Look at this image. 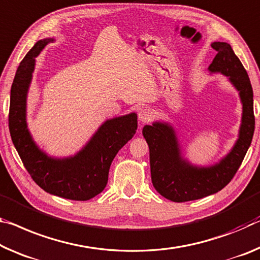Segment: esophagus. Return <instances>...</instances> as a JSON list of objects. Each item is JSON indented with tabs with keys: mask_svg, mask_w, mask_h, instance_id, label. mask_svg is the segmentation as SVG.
<instances>
[{
	"mask_svg": "<svg viewBox=\"0 0 260 260\" xmlns=\"http://www.w3.org/2000/svg\"><path fill=\"white\" fill-rule=\"evenodd\" d=\"M138 115H139V120L141 122H149L151 120L152 113L149 109L143 108V109L139 110Z\"/></svg>",
	"mask_w": 260,
	"mask_h": 260,
	"instance_id": "34e87169",
	"label": "esophagus"
}]
</instances>
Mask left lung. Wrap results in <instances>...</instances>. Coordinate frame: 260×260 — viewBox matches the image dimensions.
<instances>
[{"mask_svg": "<svg viewBox=\"0 0 260 260\" xmlns=\"http://www.w3.org/2000/svg\"><path fill=\"white\" fill-rule=\"evenodd\" d=\"M212 47L217 53L209 64L208 72L226 76L238 91L242 103L238 138L228 154L212 166H194L184 157L171 123L154 121L142 129L149 146L152 185L160 196L175 203L201 199L221 191L237 172L252 141L253 91L248 73L228 43L214 41Z\"/></svg>", "mask_w": 260, "mask_h": 260, "instance_id": "8db88e82", "label": "left lung"}]
</instances>
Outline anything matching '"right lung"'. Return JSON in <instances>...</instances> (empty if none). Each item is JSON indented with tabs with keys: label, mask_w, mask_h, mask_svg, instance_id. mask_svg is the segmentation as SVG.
<instances>
[{
	"label": "right lung",
	"mask_w": 260,
	"mask_h": 260,
	"mask_svg": "<svg viewBox=\"0 0 260 260\" xmlns=\"http://www.w3.org/2000/svg\"><path fill=\"white\" fill-rule=\"evenodd\" d=\"M53 41L54 38L37 41L19 63L10 91L9 131L24 167L44 191L64 199L84 201L105 188L111 163L138 129V115L132 112L105 120L73 156L53 157L41 150L27 127V93L36 57Z\"/></svg>",
	"instance_id": "add662e5"
}]
</instances>
